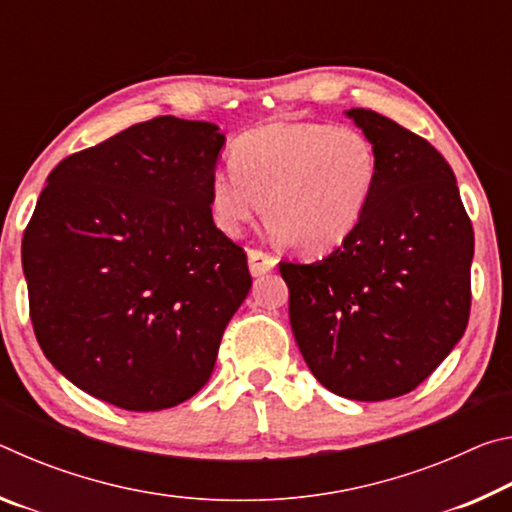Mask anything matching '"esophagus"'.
<instances>
[{"mask_svg": "<svg viewBox=\"0 0 512 512\" xmlns=\"http://www.w3.org/2000/svg\"><path fill=\"white\" fill-rule=\"evenodd\" d=\"M275 264H277L275 255L264 253V250H257V248L248 250V266H250V273H253V275H264V273L271 271Z\"/></svg>", "mask_w": 512, "mask_h": 512, "instance_id": "34e87169", "label": "esophagus"}]
</instances>
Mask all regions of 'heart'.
<instances>
[{
    "label": "heart",
    "mask_w": 512,
    "mask_h": 512,
    "mask_svg": "<svg viewBox=\"0 0 512 512\" xmlns=\"http://www.w3.org/2000/svg\"><path fill=\"white\" fill-rule=\"evenodd\" d=\"M377 178L375 144L357 128L296 121L241 135L232 164L212 173L207 194L223 235L239 237L262 207L275 237L318 255L357 230Z\"/></svg>",
    "instance_id": "1"
}]
</instances>
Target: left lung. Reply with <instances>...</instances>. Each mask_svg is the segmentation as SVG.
<instances>
[{
	"mask_svg": "<svg viewBox=\"0 0 512 512\" xmlns=\"http://www.w3.org/2000/svg\"><path fill=\"white\" fill-rule=\"evenodd\" d=\"M379 178L357 230L314 264L280 262L309 370L348 400L411 393L461 341L472 305L474 230L454 171L424 137L352 108Z\"/></svg>",
	"mask_w": 512,
	"mask_h": 512,
	"instance_id": "left-lung-1",
	"label": "left lung"
}]
</instances>
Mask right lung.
Segmentation results:
<instances>
[{
    "mask_svg": "<svg viewBox=\"0 0 512 512\" xmlns=\"http://www.w3.org/2000/svg\"><path fill=\"white\" fill-rule=\"evenodd\" d=\"M210 121L155 117L67 155L22 237L33 332L54 368L126 411L207 384L253 277L216 228Z\"/></svg>",
    "mask_w": 512,
    "mask_h": 512,
    "instance_id": "add662e5",
    "label": "right lung"
}]
</instances>
